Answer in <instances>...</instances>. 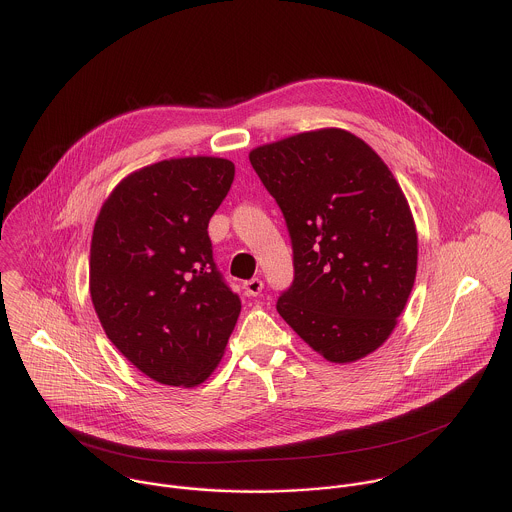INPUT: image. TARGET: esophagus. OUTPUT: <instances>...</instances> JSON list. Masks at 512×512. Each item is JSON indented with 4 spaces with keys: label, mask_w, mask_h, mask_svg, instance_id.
<instances>
[{
    "label": "esophagus",
    "mask_w": 512,
    "mask_h": 512,
    "mask_svg": "<svg viewBox=\"0 0 512 512\" xmlns=\"http://www.w3.org/2000/svg\"><path fill=\"white\" fill-rule=\"evenodd\" d=\"M262 288H264V284H262V280L260 278H252V280H248V282H244V292L246 295H258V293L262 292Z\"/></svg>",
    "instance_id": "esophagus-1"
}]
</instances>
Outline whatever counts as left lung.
Listing matches in <instances>:
<instances>
[{"label":"left lung","mask_w":512,"mask_h":512,"mask_svg":"<svg viewBox=\"0 0 512 512\" xmlns=\"http://www.w3.org/2000/svg\"><path fill=\"white\" fill-rule=\"evenodd\" d=\"M250 163L284 213L293 282L276 307L331 363H353L394 331L414 288L418 234L372 147L325 128L256 147Z\"/></svg>","instance_id":"obj_1"}]
</instances>
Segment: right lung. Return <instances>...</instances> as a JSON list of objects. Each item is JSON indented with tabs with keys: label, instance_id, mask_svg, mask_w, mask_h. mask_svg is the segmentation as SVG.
I'll use <instances>...</instances> for the list:
<instances>
[{
	"label": "right lung",
	"instance_id": "add662e5",
	"mask_svg": "<svg viewBox=\"0 0 512 512\" xmlns=\"http://www.w3.org/2000/svg\"><path fill=\"white\" fill-rule=\"evenodd\" d=\"M232 179L228 159H165L122 179L94 224L96 315L114 347L155 382L207 380L240 315L207 232Z\"/></svg>",
	"mask_w": 512,
	"mask_h": 512
}]
</instances>
